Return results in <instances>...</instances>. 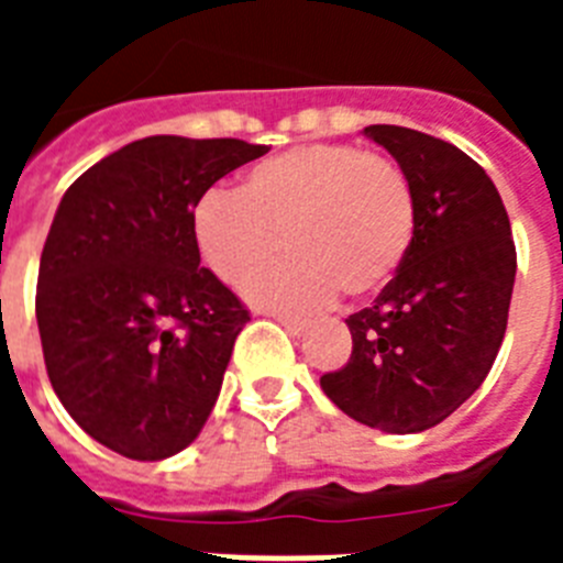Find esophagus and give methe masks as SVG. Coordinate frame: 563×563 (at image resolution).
Wrapping results in <instances>:
<instances>
[{
	"mask_svg": "<svg viewBox=\"0 0 563 563\" xmlns=\"http://www.w3.org/2000/svg\"><path fill=\"white\" fill-rule=\"evenodd\" d=\"M278 324L285 327L290 335H305L307 330H310V321L307 318H292V316H276Z\"/></svg>",
	"mask_w": 563,
	"mask_h": 563,
	"instance_id": "obj_1",
	"label": "esophagus"
}]
</instances>
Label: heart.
<instances>
[{"instance_id": "heart-1", "label": "heart", "mask_w": 563, "mask_h": 563, "mask_svg": "<svg viewBox=\"0 0 563 563\" xmlns=\"http://www.w3.org/2000/svg\"><path fill=\"white\" fill-rule=\"evenodd\" d=\"M191 231L213 276L273 310H316L343 290L377 292L409 256L417 197L397 163L350 143L287 148L245 174L242 191L211 188L197 200Z\"/></svg>"}]
</instances>
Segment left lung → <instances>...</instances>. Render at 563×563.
Wrapping results in <instances>:
<instances>
[{
  "label": "left lung",
  "instance_id": "8db88e82",
  "mask_svg": "<svg viewBox=\"0 0 563 563\" xmlns=\"http://www.w3.org/2000/svg\"><path fill=\"white\" fill-rule=\"evenodd\" d=\"M363 134L409 177L417 231L375 305L346 318L352 355L321 377V389L369 429L417 434L454 415L494 366L516 245L494 180L462 148L389 123Z\"/></svg>",
  "mask_w": 563,
  "mask_h": 563
}]
</instances>
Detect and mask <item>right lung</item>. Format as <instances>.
<instances>
[{
  "label": "right lung",
  "mask_w": 563,
  "mask_h": 563,
  "mask_svg": "<svg viewBox=\"0 0 563 563\" xmlns=\"http://www.w3.org/2000/svg\"><path fill=\"white\" fill-rule=\"evenodd\" d=\"M267 146L154 134L118 148L58 202L38 265L44 366L69 417L129 460L197 440L251 321L200 267L197 200Z\"/></svg>",
  "instance_id": "obj_1"
}]
</instances>
